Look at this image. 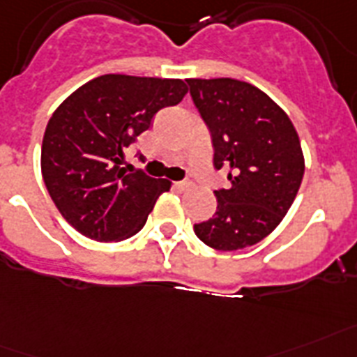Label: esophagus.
<instances>
[{"instance_id":"obj_1","label":"esophagus","mask_w":357,"mask_h":357,"mask_svg":"<svg viewBox=\"0 0 357 357\" xmlns=\"http://www.w3.org/2000/svg\"><path fill=\"white\" fill-rule=\"evenodd\" d=\"M173 188H175L176 191H185V190H190L191 188V182L190 181H178L173 184Z\"/></svg>"}]
</instances>
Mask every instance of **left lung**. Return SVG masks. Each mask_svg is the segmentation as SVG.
Here are the masks:
<instances>
[{
	"instance_id": "1",
	"label": "left lung",
	"mask_w": 357,
	"mask_h": 357,
	"mask_svg": "<svg viewBox=\"0 0 357 357\" xmlns=\"http://www.w3.org/2000/svg\"><path fill=\"white\" fill-rule=\"evenodd\" d=\"M188 85L210 129L215 169L229 181L215 191L213 217L193 229L210 248H248L290 210L305 173L301 142L288 114L255 85L234 78H190Z\"/></svg>"
}]
</instances>
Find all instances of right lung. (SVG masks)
Wrapping results in <instances>:
<instances>
[{"instance_id":"obj_1","label":"right lung","mask_w":357,"mask_h":357,"mask_svg":"<svg viewBox=\"0 0 357 357\" xmlns=\"http://www.w3.org/2000/svg\"><path fill=\"white\" fill-rule=\"evenodd\" d=\"M188 93L182 79L104 75L56 109L41 144V175L63 219L85 237H132L172 182L120 167L153 116Z\"/></svg>"}]
</instances>
